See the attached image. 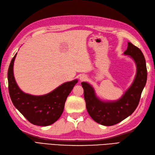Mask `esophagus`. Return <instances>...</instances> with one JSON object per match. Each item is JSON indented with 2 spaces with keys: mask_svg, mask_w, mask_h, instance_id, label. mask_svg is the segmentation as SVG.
Returning <instances> with one entry per match:
<instances>
[{
  "mask_svg": "<svg viewBox=\"0 0 155 155\" xmlns=\"http://www.w3.org/2000/svg\"><path fill=\"white\" fill-rule=\"evenodd\" d=\"M86 79H87V77L85 76V75H82V76L80 77L81 81H85Z\"/></svg>",
  "mask_w": 155,
  "mask_h": 155,
  "instance_id": "obj_1",
  "label": "esophagus"
}]
</instances>
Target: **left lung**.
<instances>
[{"instance_id":"1","label":"left lung","mask_w":155,"mask_h":155,"mask_svg":"<svg viewBox=\"0 0 155 155\" xmlns=\"http://www.w3.org/2000/svg\"><path fill=\"white\" fill-rule=\"evenodd\" d=\"M124 54L130 55L134 59L137 65V74L132 85L117 101H101L96 97L92 86L86 82L81 83L88 113L94 121L101 125L117 124L131 115L137 108L146 84L147 71L145 59L141 50L128 42Z\"/></svg>"}]
</instances>
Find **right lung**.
Returning <instances> with one entry per match:
<instances>
[{"mask_svg":"<svg viewBox=\"0 0 155 155\" xmlns=\"http://www.w3.org/2000/svg\"><path fill=\"white\" fill-rule=\"evenodd\" d=\"M8 71L9 94L14 105L27 120L34 125L46 126L53 124L61 117L69 94L78 81L65 82L45 96H35L25 94L19 88L14 79V61Z\"/></svg>","mask_w":155,"mask_h":155,"instance_id":"add662e5","label":"right lung"}]
</instances>
